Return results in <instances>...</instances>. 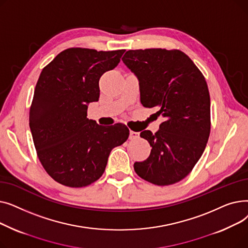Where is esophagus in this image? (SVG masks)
<instances>
[{
  "label": "esophagus",
  "mask_w": 248,
  "mask_h": 248,
  "mask_svg": "<svg viewBox=\"0 0 248 248\" xmlns=\"http://www.w3.org/2000/svg\"><path fill=\"white\" fill-rule=\"evenodd\" d=\"M139 133L134 132V131H129V140H135L139 138Z\"/></svg>",
  "instance_id": "1"
}]
</instances>
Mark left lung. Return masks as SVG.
Returning <instances> with one entry per match:
<instances>
[{"mask_svg": "<svg viewBox=\"0 0 248 248\" xmlns=\"http://www.w3.org/2000/svg\"><path fill=\"white\" fill-rule=\"evenodd\" d=\"M125 66L138 78L140 102L160 109L166 121L159 131H142L150 157L136 162V173L159 186L184 179L199 161L210 134V95L205 78L180 50H128Z\"/></svg>", "mask_w": 248, "mask_h": 248, "instance_id": "left-lung-1", "label": "left lung"}]
</instances>
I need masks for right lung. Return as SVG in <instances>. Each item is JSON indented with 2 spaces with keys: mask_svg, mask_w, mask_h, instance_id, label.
I'll return each instance as SVG.
<instances>
[{
  "mask_svg": "<svg viewBox=\"0 0 248 248\" xmlns=\"http://www.w3.org/2000/svg\"><path fill=\"white\" fill-rule=\"evenodd\" d=\"M124 51L69 48L39 76L29 125L39 160L62 185L93 183L106 170L111 150L128 138L123 124L103 126L86 117L88 104L99 98L100 76L117 66Z\"/></svg>",
  "mask_w": 248,
  "mask_h": 248,
  "instance_id": "add662e5",
  "label": "right lung"
}]
</instances>
